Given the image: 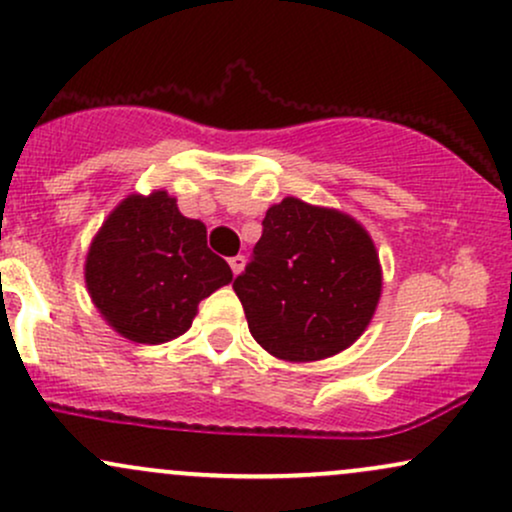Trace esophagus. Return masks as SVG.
<instances>
[{
	"label": "esophagus",
	"instance_id": "esophagus-1",
	"mask_svg": "<svg viewBox=\"0 0 512 512\" xmlns=\"http://www.w3.org/2000/svg\"><path fill=\"white\" fill-rule=\"evenodd\" d=\"M245 255H236V257H231V260H228V264H231V269H233V274H240L245 269Z\"/></svg>",
	"mask_w": 512,
	"mask_h": 512
}]
</instances>
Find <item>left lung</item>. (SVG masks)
Here are the masks:
<instances>
[{
    "instance_id": "obj_1",
    "label": "left lung",
    "mask_w": 512,
    "mask_h": 512,
    "mask_svg": "<svg viewBox=\"0 0 512 512\" xmlns=\"http://www.w3.org/2000/svg\"><path fill=\"white\" fill-rule=\"evenodd\" d=\"M380 289L383 272L366 228L296 197L269 207L252 260L233 281L255 342L296 363L354 344Z\"/></svg>"
}]
</instances>
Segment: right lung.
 I'll return each instance as SVG.
<instances>
[{
	"label": "right lung",
	"mask_w": 512,
	"mask_h": 512,
	"mask_svg": "<svg viewBox=\"0 0 512 512\" xmlns=\"http://www.w3.org/2000/svg\"><path fill=\"white\" fill-rule=\"evenodd\" d=\"M231 279L226 260L207 248V226L182 216L163 190L117 204L86 255L93 305L117 334L137 344L185 334L199 301Z\"/></svg>",
	"instance_id": "obj_1"
}]
</instances>
